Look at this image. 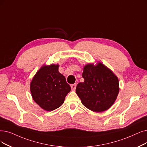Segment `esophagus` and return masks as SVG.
<instances>
[{"label":"esophagus","mask_w":147,"mask_h":147,"mask_svg":"<svg viewBox=\"0 0 147 147\" xmlns=\"http://www.w3.org/2000/svg\"><path fill=\"white\" fill-rule=\"evenodd\" d=\"M70 86H71L72 89L73 90H75V89H76V86H77V84H72Z\"/></svg>","instance_id":"esophagus-1"}]
</instances>
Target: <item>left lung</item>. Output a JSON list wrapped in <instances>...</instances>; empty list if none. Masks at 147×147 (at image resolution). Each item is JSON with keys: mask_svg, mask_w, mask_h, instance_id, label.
I'll return each mask as SVG.
<instances>
[{"mask_svg": "<svg viewBox=\"0 0 147 147\" xmlns=\"http://www.w3.org/2000/svg\"><path fill=\"white\" fill-rule=\"evenodd\" d=\"M84 81L79 83L76 93L86 107L102 112L113 104L119 93L116 76L103 64H87L82 74Z\"/></svg>", "mask_w": 147, "mask_h": 147, "instance_id": "left-lung-1", "label": "left lung"}]
</instances>
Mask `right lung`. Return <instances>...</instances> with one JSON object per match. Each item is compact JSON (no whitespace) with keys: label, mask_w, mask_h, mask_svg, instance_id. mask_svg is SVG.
I'll return each instance as SVG.
<instances>
[{"label":"right lung","mask_w":147,"mask_h":147,"mask_svg":"<svg viewBox=\"0 0 147 147\" xmlns=\"http://www.w3.org/2000/svg\"><path fill=\"white\" fill-rule=\"evenodd\" d=\"M30 88L34 101L46 111L60 107L70 91L65 77L58 72V64L43 66L34 76Z\"/></svg>","instance_id":"obj_1"}]
</instances>
